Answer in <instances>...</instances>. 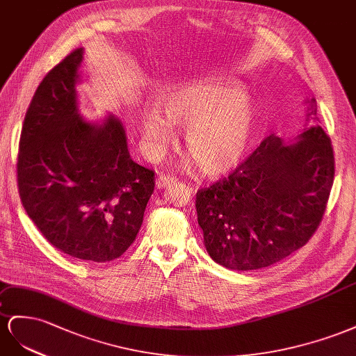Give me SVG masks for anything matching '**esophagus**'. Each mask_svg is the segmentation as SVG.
I'll list each match as a JSON object with an SVG mask.
<instances>
[{"label":"esophagus","mask_w":356,"mask_h":356,"mask_svg":"<svg viewBox=\"0 0 356 356\" xmlns=\"http://www.w3.org/2000/svg\"><path fill=\"white\" fill-rule=\"evenodd\" d=\"M175 177L171 176H167V175H161L158 179H156V186L158 189H165L168 186H171L172 184H175Z\"/></svg>","instance_id":"obj_1"}]
</instances>
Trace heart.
<instances>
[{
  "label": "heart",
  "instance_id": "heart-1",
  "mask_svg": "<svg viewBox=\"0 0 356 356\" xmlns=\"http://www.w3.org/2000/svg\"><path fill=\"white\" fill-rule=\"evenodd\" d=\"M257 111L243 88L228 79H204L171 90L140 116L141 149L159 161L185 128V149L201 172L218 177L236 168L249 149Z\"/></svg>",
  "mask_w": 356,
  "mask_h": 356
}]
</instances>
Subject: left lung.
Masks as SVG:
<instances>
[{
	"mask_svg": "<svg viewBox=\"0 0 356 356\" xmlns=\"http://www.w3.org/2000/svg\"><path fill=\"white\" fill-rule=\"evenodd\" d=\"M306 104L307 124L316 116V99ZM332 179L331 140L319 125L288 140L271 134L227 179L197 192L209 255L237 271L289 257L319 227Z\"/></svg>",
	"mask_w": 356,
	"mask_h": 356,
	"instance_id": "left-lung-1",
	"label": "left lung"
}]
</instances>
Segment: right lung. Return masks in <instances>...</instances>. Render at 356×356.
Here are the masks:
<instances>
[{
    "label": "right lung",
    "mask_w": 356,
    "mask_h": 356,
    "mask_svg": "<svg viewBox=\"0 0 356 356\" xmlns=\"http://www.w3.org/2000/svg\"><path fill=\"white\" fill-rule=\"evenodd\" d=\"M83 49H76L38 85L17 156L22 206L50 245L92 262L119 258L143 223L155 172L131 159L115 115L86 120L77 85Z\"/></svg>",
    "instance_id": "obj_1"
}]
</instances>
